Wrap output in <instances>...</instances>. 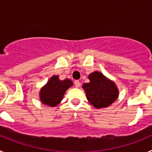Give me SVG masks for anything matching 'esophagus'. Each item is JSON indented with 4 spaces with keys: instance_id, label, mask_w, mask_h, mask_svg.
<instances>
[{
    "instance_id": "34e87169",
    "label": "esophagus",
    "mask_w": 152,
    "mask_h": 152,
    "mask_svg": "<svg viewBox=\"0 0 152 152\" xmlns=\"http://www.w3.org/2000/svg\"><path fill=\"white\" fill-rule=\"evenodd\" d=\"M74 84H75V87H76V88H79V87L80 86V82L77 80H75V81H74Z\"/></svg>"
}]
</instances>
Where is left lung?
Here are the masks:
<instances>
[{"label": "left lung", "instance_id": "1", "mask_svg": "<svg viewBox=\"0 0 152 152\" xmlns=\"http://www.w3.org/2000/svg\"><path fill=\"white\" fill-rule=\"evenodd\" d=\"M90 82L83 84L87 98L96 108L109 107L116 100L119 91L114 82L108 80L98 72L89 75Z\"/></svg>", "mask_w": 152, "mask_h": 152}]
</instances>
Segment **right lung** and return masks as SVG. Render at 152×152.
<instances>
[{
    "label": "right lung",
    "instance_id": "add662e5",
    "mask_svg": "<svg viewBox=\"0 0 152 152\" xmlns=\"http://www.w3.org/2000/svg\"><path fill=\"white\" fill-rule=\"evenodd\" d=\"M72 85L69 79L60 80L58 76H53L40 91V100L44 104L56 107L62 100L64 93Z\"/></svg>",
    "mask_w": 152,
    "mask_h": 152
}]
</instances>
